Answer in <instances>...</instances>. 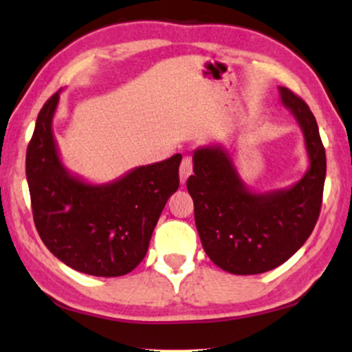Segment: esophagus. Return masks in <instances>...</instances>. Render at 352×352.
I'll use <instances>...</instances> for the list:
<instances>
[{"instance_id": "34e87169", "label": "esophagus", "mask_w": 352, "mask_h": 352, "mask_svg": "<svg viewBox=\"0 0 352 352\" xmlns=\"http://www.w3.org/2000/svg\"><path fill=\"white\" fill-rule=\"evenodd\" d=\"M178 174H180V182L182 183H185L186 178L192 174V161H191V157H188V156L183 157Z\"/></svg>"}]
</instances>
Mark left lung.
I'll use <instances>...</instances> for the list:
<instances>
[{
	"label": "left lung",
	"instance_id": "obj_1",
	"mask_svg": "<svg viewBox=\"0 0 352 352\" xmlns=\"http://www.w3.org/2000/svg\"><path fill=\"white\" fill-rule=\"evenodd\" d=\"M280 102L303 132L309 166L294 185L265 192L245 185L230 150L204 145L192 153L186 182L206 254L231 274H260L277 268L305 244L322 206L325 150L309 107L287 87Z\"/></svg>",
	"mask_w": 352,
	"mask_h": 352
}]
</instances>
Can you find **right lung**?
Listing matches in <instances>:
<instances>
[{
  "label": "right lung",
  "mask_w": 352,
  "mask_h": 352,
  "mask_svg": "<svg viewBox=\"0 0 352 352\" xmlns=\"http://www.w3.org/2000/svg\"><path fill=\"white\" fill-rule=\"evenodd\" d=\"M58 91L44 103L27 150L33 220L44 245L79 273L124 276L145 258L160 215L178 190L182 155L92 183L63 166L54 137Z\"/></svg>",
  "instance_id": "obj_1"
}]
</instances>
